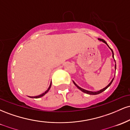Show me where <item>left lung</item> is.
Segmentation results:
<instances>
[{
  "label": "left lung",
  "mask_w": 130,
  "mask_h": 130,
  "mask_svg": "<svg viewBox=\"0 0 130 130\" xmlns=\"http://www.w3.org/2000/svg\"><path fill=\"white\" fill-rule=\"evenodd\" d=\"M98 40H100V41H103V43H105V44H107V46H108L109 47V49L110 50H111V51H112V57L114 58V53H113V51H112V49L111 48V47H109V46H108V44H107V43L105 41H104V40H103V39H101V38H98ZM114 61H115V60H114ZM115 62H116V61H115ZM115 69L116 70V64H115ZM113 80H114V78L112 79V80L111 81V83H109V84L108 86H106V87H105L104 88H103V89H101V90H99V91H97V92H92V91H89V90H85V89H83V88H81V87H80L79 86H77V85L75 83H74V82L73 81V83H74V84L76 86V87L78 88L80 90H81L82 92H84V93H87V94H89V95H98V94H99V93H101V92H103V91H104L106 90V89H108V88L110 86H111V84H112V81H113Z\"/></svg>",
  "instance_id": "8db88e82"
}]
</instances>
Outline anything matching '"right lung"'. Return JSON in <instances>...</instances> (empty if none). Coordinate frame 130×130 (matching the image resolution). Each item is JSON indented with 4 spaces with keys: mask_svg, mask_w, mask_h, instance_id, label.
Here are the masks:
<instances>
[{
    "mask_svg": "<svg viewBox=\"0 0 130 130\" xmlns=\"http://www.w3.org/2000/svg\"><path fill=\"white\" fill-rule=\"evenodd\" d=\"M51 87V84H50V87H49L48 89H47V90H46L45 91V92H44V93H43L42 94H41V95H38V96H29V97H30V98H40V97H42V96H44V95H45V94H46V93H47V92H48V91L50 90Z\"/></svg>",
    "mask_w": 130,
    "mask_h": 130,
    "instance_id": "obj_1",
    "label": "right lung"
}]
</instances>
